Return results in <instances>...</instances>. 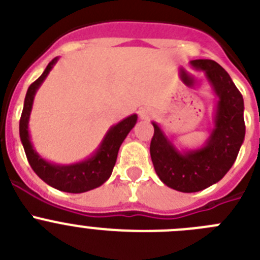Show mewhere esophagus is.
I'll return each instance as SVG.
<instances>
[{"label":"esophagus","mask_w":260,"mask_h":260,"mask_svg":"<svg viewBox=\"0 0 260 260\" xmlns=\"http://www.w3.org/2000/svg\"><path fill=\"white\" fill-rule=\"evenodd\" d=\"M139 115L141 116L142 119H147L151 115L150 109H147V107H141V109L139 110Z\"/></svg>","instance_id":"obj_1"}]
</instances>
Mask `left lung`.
Masks as SVG:
<instances>
[{
  "mask_svg": "<svg viewBox=\"0 0 260 260\" xmlns=\"http://www.w3.org/2000/svg\"><path fill=\"white\" fill-rule=\"evenodd\" d=\"M190 66L203 72L217 97L209 137L198 147H179L156 121H151L154 170L165 185L182 193L203 190L220 181L235 163L245 140L244 98L228 72L211 59L190 60Z\"/></svg>",
  "mask_w": 260,
  "mask_h": 260,
  "instance_id": "left-lung-1",
  "label": "left lung"
}]
</instances>
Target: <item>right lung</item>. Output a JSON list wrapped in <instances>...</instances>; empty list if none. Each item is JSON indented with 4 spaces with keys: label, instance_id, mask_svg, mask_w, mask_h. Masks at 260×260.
<instances>
[{
    "label": "right lung",
    "instance_id": "obj_1",
    "mask_svg": "<svg viewBox=\"0 0 260 260\" xmlns=\"http://www.w3.org/2000/svg\"><path fill=\"white\" fill-rule=\"evenodd\" d=\"M58 59L59 57H55L51 60L46 66L43 75L28 88L19 123L20 141L24 147L28 162L40 179L58 190L67 191V193H84V191L101 186L111 176L119 147L137 123V114H132L116 124L111 125L97 149L88 158L83 159L80 162L71 163V165H59V163L50 162L40 155L32 144L31 135L28 129L29 116L34 107L35 95L44 80L48 78L49 72L55 66Z\"/></svg>",
    "mask_w": 260,
    "mask_h": 260
}]
</instances>
